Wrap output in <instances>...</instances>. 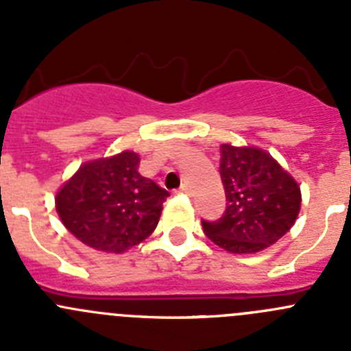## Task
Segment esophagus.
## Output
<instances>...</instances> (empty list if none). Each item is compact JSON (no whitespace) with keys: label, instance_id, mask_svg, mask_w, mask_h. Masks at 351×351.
Masks as SVG:
<instances>
[{"label":"esophagus","instance_id":"esophagus-1","mask_svg":"<svg viewBox=\"0 0 351 351\" xmlns=\"http://www.w3.org/2000/svg\"><path fill=\"white\" fill-rule=\"evenodd\" d=\"M179 191H181L182 195H191V188H189L188 184H182V186H181V189H179Z\"/></svg>","mask_w":351,"mask_h":351}]
</instances>
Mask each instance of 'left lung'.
Here are the masks:
<instances>
[{"instance_id":"obj_1","label":"left lung","mask_w":351,"mask_h":351,"mask_svg":"<svg viewBox=\"0 0 351 351\" xmlns=\"http://www.w3.org/2000/svg\"><path fill=\"white\" fill-rule=\"evenodd\" d=\"M220 178L228 208L203 231L217 246L234 255L269 248L295 226L302 208L296 179L265 149L220 146Z\"/></svg>"}]
</instances>
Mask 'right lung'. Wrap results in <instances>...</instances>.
<instances>
[{
    "label": "right lung",
    "instance_id": "1",
    "mask_svg": "<svg viewBox=\"0 0 351 351\" xmlns=\"http://www.w3.org/2000/svg\"><path fill=\"white\" fill-rule=\"evenodd\" d=\"M138 169L139 155L131 149L82 163L55 196L69 232L112 253L145 241L155 231L169 193Z\"/></svg>",
    "mask_w": 351,
    "mask_h": 351
}]
</instances>
